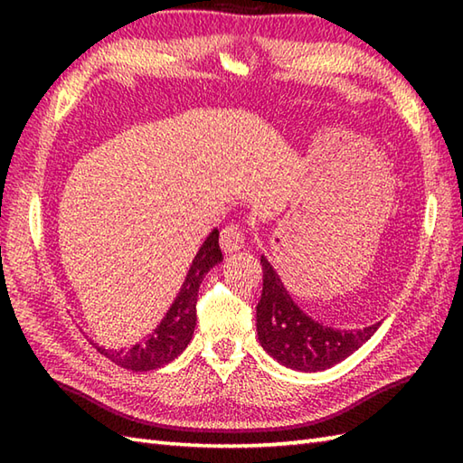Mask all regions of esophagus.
Returning a JSON list of instances; mask_svg holds the SVG:
<instances>
[{
    "instance_id": "obj_1",
    "label": "esophagus",
    "mask_w": 463,
    "mask_h": 463,
    "mask_svg": "<svg viewBox=\"0 0 463 463\" xmlns=\"http://www.w3.org/2000/svg\"><path fill=\"white\" fill-rule=\"evenodd\" d=\"M244 242H247V237H244L241 222H229L221 231V247L224 252H237L244 249Z\"/></svg>"
}]
</instances>
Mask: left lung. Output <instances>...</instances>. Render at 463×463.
Masks as SVG:
<instances>
[{
  "label": "left lung",
  "instance_id": "8db88e82",
  "mask_svg": "<svg viewBox=\"0 0 463 463\" xmlns=\"http://www.w3.org/2000/svg\"><path fill=\"white\" fill-rule=\"evenodd\" d=\"M262 294L257 304V332L262 348L282 366L320 372L348 358L368 342L380 322L368 328L336 330L324 326L294 304L270 262L260 257Z\"/></svg>",
  "mask_w": 463,
  "mask_h": 463
}]
</instances>
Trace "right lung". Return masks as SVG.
Listing matches in <instances>:
<instances>
[{
  "label": "right lung",
  "mask_w": 463,
  "mask_h": 463,
  "mask_svg": "<svg viewBox=\"0 0 463 463\" xmlns=\"http://www.w3.org/2000/svg\"><path fill=\"white\" fill-rule=\"evenodd\" d=\"M221 260L222 252L219 247V231L214 229L203 242L199 252H196L191 269L186 272L181 292L176 294L175 302L171 304V308L166 310L159 326H156L145 340L135 344L131 348H95L99 350L103 356L115 362L117 366L133 372H149L175 360L193 338V332L196 326V298H199V287L204 274Z\"/></svg>",
  "instance_id": "obj_1"
}]
</instances>
